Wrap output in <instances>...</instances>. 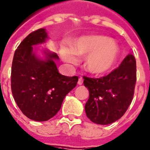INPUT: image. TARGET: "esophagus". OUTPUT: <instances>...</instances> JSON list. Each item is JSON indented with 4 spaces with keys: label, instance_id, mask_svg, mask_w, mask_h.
Masks as SVG:
<instances>
[{
    "label": "esophagus",
    "instance_id": "34e87169",
    "mask_svg": "<svg viewBox=\"0 0 150 150\" xmlns=\"http://www.w3.org/2000/svg\"><path fill=\"white\" fill-rule=\"evenodd\" d=\"M82 83H83V79H82L81 77H80L79 79V81H78V85L81 86V85H82Z\"/></svg>",
    "mask_w": 150,
    "mask_h": 150
}]
</instances>
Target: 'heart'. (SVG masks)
Masks as SVG:
<instances>
[{"instance_id": "heart-1", "label": "heart", "mask_w": 150, "mask_h": 150, "mask_svg": "<svg viewBox=\"0 0 150 150\" xmlns=\"http://www.w3.org/2000/svg\"><path fill=\"white\" fill-rule=\"evenodd\" d=\"M88 55L85 60V68L95 75H103L115 66L119 56V48L110 38L102 35L82 36L73 42L72 48L61 47V55L64 62L76 64V55Z\"/></svg>"}]
</instances>
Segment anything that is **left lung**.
Wrapping results in <instances>:
<instances>
[{"instance_id": "1", "label": "left lung", "mask_w": 150, "mask_h": 150, "mask_svg": "<svg viewBox=\"0 0 150 150\" xmlns=\"http://www.w3.org/2000/svg\"><path fill=\"white\" fill-rule=\"evenodd\" d=\"M136 81V62L132 54L104 77H84V86L89 91L85 106L87 117L99 125H108L120 119L131 104Z\"/></svg>"}]
</instances>
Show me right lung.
Listing matches in <instances>:
<instances>
[{
	"label": "right lung",
	"mask_w": 150,
	"mask_h": 150,
	"mask_svg": "<svg viewBox=\"0 0 150 150\" xmlns=\"http://www.w3.org/2000/svg\"><path fill=\"white\" fill-rule=\"evenodd\" d=\"M48 38L45 28L29 34L14 52L11 67L12 95L19 109L28 119L47 121L60 110L64 97L76 86L77 76L58 72L56 53L44 50L45 59L35 53L33 46Z\"/></svg>",
	"instance_id": "add662e5"
}]
</instances>
